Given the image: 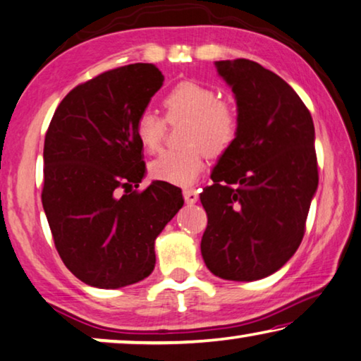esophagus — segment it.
<instances>
[{
	"label": "esophagus",
	"mask_w": 361,
	"mask_h": 361,
	"mask_svg": "<svg viewBox=\"0 0 361 361\" xmlns=\"http://www.w3.org/2000/svg\"><path fill=\"white\" fill-rule=\"evenodd\" d=\"M184 198H185V203L188 204H193L198 202V192L195 188H188V190H184Z\"/></svg>",
	"instance_id": "obj_1"
}]
</instances>
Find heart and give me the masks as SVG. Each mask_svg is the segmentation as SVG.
<instances>
[{
	"label": "heart",
	"mask_w": 361,
	"mask_h": 361,
	"mask_svg": "<svg viewBox=\"0 0 361 361\" xmlns=\"http://www.w3.org/2000/svg\"><path fill=\"white\" fill-rule=\"evenodd\" d=\"M169 123L187 121L185 148L166 149L149 163V174L168 184L188 187L203 171L204 154L218 158L234 145L238 134V116L229 104L219 102L214 88L184 80L174 85L163 98ZM166 130L163 118L152 109L137 116L134 132L140 145L154 152Z\"/></svg>",
	"instance_id": "1"
}]
</instances>
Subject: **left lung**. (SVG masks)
Masks as SVG:
<instances>
[{"label":"left lung","instance_id":"8db88e82","mask_svg":"<svg viewBox=\"0 0 361 361\" xmlns=\"http://www.w3.org/2000/svg\"><path fill=\"white\" fill-rule=\"evenodd\" d=\"M237 103L238 134L200 195L202 257L214 276L257 281L297 252L318 188L314 126L295 90L250 59L216 61Z\"/></svg>","mask_w":361,"mask_h":361}]
</instances>
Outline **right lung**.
<instances>
[{"label": "right lung", "mask_w": 361, "mask_h": 361, "mask_svg": "<svg viewBox=\"0 0 361 361\" xmlns=\"http://www.w3.org/2000/svg\"><path fill=\"white\" fill-rule=\"evenodd\" d=\"M164 75L137 63L77 85L49 123L43 148V192L54 245L77 279L119 289L154 268V240L184 204L177 187L143 177V147L134 126Z\"/></svg>", "instance_id": "obj_1"}]
</instances>
